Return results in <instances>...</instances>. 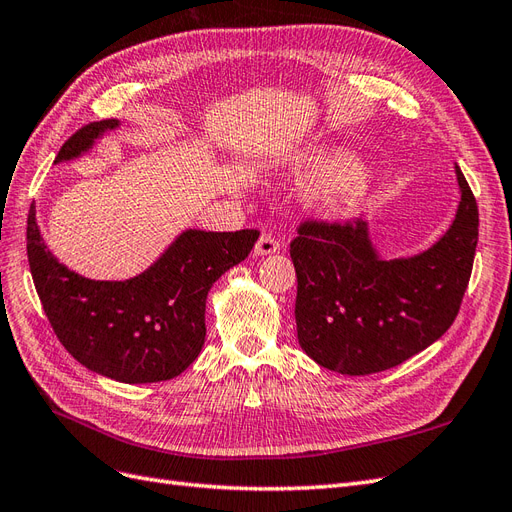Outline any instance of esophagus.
Wrapping results in <instances>:
<instances>
[{"instance_id":"obj_1","label":"esophagus","mask_w":512,"mask_h":512,"mask_svg":"<svg viewBox=\"0 0 512 512\" xmlns=\"http://www.w3.org/2000/svg\"><path fill=\"white\" fill-rule=\"evenodd\" d=\"M275 252H280V241H277L269 232H262L260 239L254 245V254L256 256H271Z\"/></svg>"}]
</instances>
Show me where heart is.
I'll list each match as a JSON object with an SVG mask.
<instances>
[{
    "instance_id": "b5f03b06",
    "label": "heart",
    "mask_w": 512,
    "mask_h": 512,
    "mask_svg": "<svg viewBox=\"0 0 512 512\" xmlns=\"http://www.w3.org/2000/svg\"><path fill=\"white\" fill-rule=\"evenodd\" d=\"M286 177L307 188L329 181L322 190L320 205L335 218L361 213L378 190L376 170L356 164V153L346 145L322 143L299 151L286 164Z\"/></svg>"
}]
</instances>
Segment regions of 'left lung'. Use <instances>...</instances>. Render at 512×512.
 <instances>
[{
	"mask_svg": "<svg viewBox=\"0 0 512 512\" xmlns=\"http://www.w3.org/2000/svg\"><path fill=\"white\" fill-rule=\"evenodd\" d=\"M459 207L444 235L406 258H382L363 220L303 222L290 243L297 337L309 359L346 376L408 361L451 327L468 288L478 207L461 168Z\"/></svg>",
	"mask_w": 512,
	"mask_h": 512,
	"instance_id": "obj_1",
	"label": "left lung"
}]
</instances>
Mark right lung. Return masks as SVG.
Here are the masks:
<instances>
[{"label":"right lung","instance_id":"1","mask_svg":"<svg viewBox=\"0 0 512 512\" xmlns=\"http://www.w3.org/2000/svg\"><path fill=\"white\" fill-rule=\"evenodd\" d=\"M119 119L74 132L55 164L83 156ZM258 230L188 228L141 275L123 282L89 280L44 245L36 205L27 215V258L38 297L57 339L87 369L117 382L147 384L179 376L205 344L211 286L247 258Z\"/></svg>","mask_w":512,"mask_h":512}]
</instances>
